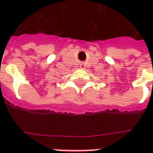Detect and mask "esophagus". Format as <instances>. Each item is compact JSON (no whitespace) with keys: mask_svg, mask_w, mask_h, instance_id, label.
<instances>
[{"mask_svg":"<svg viewBox=\"0 0 153 153\" xmlns=\"http://www.w3.org/2000/svg\"><path fill=\"white\" fill-rule=\"evenodd\" d=\"M80 68H81V69H85V64H84V63L80 64Z\"/></svg>","mask_w":153,"mask_h":153,"instance_id":"esophagus-1","label":"esophagus"}]
</instances>
